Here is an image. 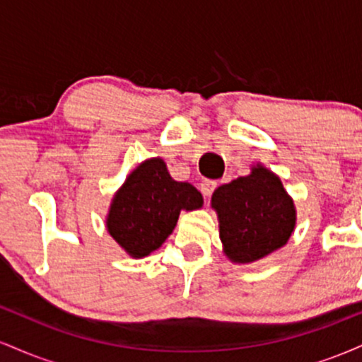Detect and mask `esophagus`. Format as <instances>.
Wrapping results in <instances>:
<instances>
[{
  "label": "esophagus",
  "mask_w": 362,
  "mask_h": 362,
  "mask_svg": "<svg viewBox=\"0 0 362 362\" xmlns=\"http://www.w3.org/2000/svg\"><path fill=\"white\" fill-rule=\"evenodd\" d=\"M216 187H218V182L216 180H204L201 184V192L206 195V197H211L213 192L216 190Z\"/></svg>",
  "instance_id": "34e87169"
}]
</instances>
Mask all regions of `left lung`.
<instances>
[{"mask_svg": "<svg viewBox=\"0 0 362 362\" xmlns=\"http://www.w3.org/2000/svg\"><path fill=\"white\" fill-rule=\"evenodd\" d=\"M223 252L235 264H250L284 247L296 224V207L281 178L262 165L214 190Z\"/></svg>", "mask_w": 362, "mask_h": 362, "instance_id": "8db88e82", "label": "left lung"}]
</instances>
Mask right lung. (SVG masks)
Wrapping results in <instances>:
<instances>
[{"label": "right lung", "mask_w": 362, "mask_h": 362, "mask_svg": "<svg viewBox=\"0 0 362 362\" xmlns=\"http://www.w3.org/2000/svg\"><path fill=\"white\" fill-rule=\"evenodd\" d=\"M202 202L194 185L170 177L161 158H149L132 170L115 192L107 231L127 255L143 259L172 235L182 209H199Z\"/></svg>", "instance_id": "1"}]
</instances>
